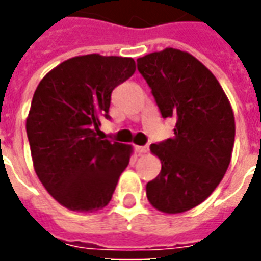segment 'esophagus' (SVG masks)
<instances>
[{
	"instance_id": "34e87169",
	"label": "esophagus",
	"mask_w": 261,
	"mask_h": 261,
	"mask_svg": "<svg viewBox=\"0 0 261 261\" xmlns=\"http://www.w3.org/2000/svg\"><path fill=\"white\" fill-rule=\"evenodd\" d=\"M136 151H137V153H140V155H142V153H147L148 152V147H147V145H137Z\"/></svg>"
}]
</instances>
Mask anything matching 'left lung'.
Returning a JSON list of instances; mask_svg holds the SVG:
<instances>
[{"label": "left lung", "mask_w": 261, "mask_h": 261, "mask_svg": "<svg viewBox=\"0 0 261 261\" xmlns=\"http://www.w3.org/2000/svg\"><path fill=\"white\" fill-rule=\"evenodd\" d=\"M162 117L175 136L151 145L162 169L147 183L148 201L166 214L201 204L222 180L235 142V117L224 89L196 57L165 48L137 60Z\"/></svg>", "instance_id": "left-lung-1"}]
</instances>
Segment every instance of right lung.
Listing matches in <instances>:
<instances>
[{"instance_id": "right-lung-1", "label": "right lung", "mask_w": 261, "mask_h": 261, "mask_svg": "<svg viewBox=\"0 0 261 261\" xmlns=\"http://www.w3.org/2000/svg\"><path fill=\"white\" fill-rule=\"evenodd\" d=\"M136 71L128 57L86 54L48 72L32 99L26 133L33 166L54 200L71 211L93 213L112 200L133 148L102 140L110 96Z\"/></svg>"}]
</instances>
